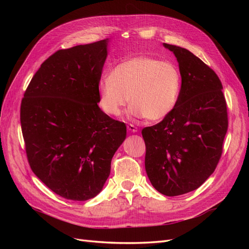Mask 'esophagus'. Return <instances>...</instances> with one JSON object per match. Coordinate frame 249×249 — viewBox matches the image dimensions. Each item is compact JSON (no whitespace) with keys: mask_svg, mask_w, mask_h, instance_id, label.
I'll return each mask as SVG.
<instances>
[{"mask_svg":"<svg viewBox=\"0 0 249 249\" xmlns=\"http://www.w3.org/2000/svg\"><path fill=\"white\" fill-rule=\"evenodd\" d=\"M127 130H129L130 132H132V133H137L138 132V129H137V126H135L134 124H127Z\"/></svg>","mask_w":249,"mask_h":249,"instance_id":"obj_1","label":"esophagus"}]
</instances>
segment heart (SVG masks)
I'll return each instance as SVG.
<instances>
[{"label":"heart","instance_id":"heart-1","mask_svg":"<svg viewBox=\"0 0 249 249\" xmlns=\"http://www.w3.org/2000/svg\"><path fill=\"white\" fill-rule=\"evenodd\" d=\"M180 87L182 77L175 63L148 56L133 57L100 80V105L107 114L118 116L130 101L133 116L159 120L176 108Z\"/></svg>","mask_w":249,"mask_h":249}]
</instances>
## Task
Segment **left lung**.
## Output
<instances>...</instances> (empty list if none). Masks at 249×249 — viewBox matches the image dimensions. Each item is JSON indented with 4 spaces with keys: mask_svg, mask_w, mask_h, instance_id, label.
<instances>
[{
    "mask_svg": "<svg viewBox=\"0 0 249 249\" xmlns=\"http://www.w3.org/2000/svg\"><path fill=\"white\" fill-rule=\"evenodd\" d=\"M182 77L176 108L142 130L145 170L157 191L177 196L197 189L214 172L228 131L227 103L215 71L190 51L163 43Z\"/></svg>",
    "mask_w": 249,
    "mask_h": 249,
    "instance_id": "8db88e82",
    "label": "left lung"
}]
</instances>
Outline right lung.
I'll use <instances>...</instances> for the list:
<instances>
[{"instance_id":"add662e5","label":"right lung","mask_w":249,"mask_h":249,"mask_svg":"<svg viewBox=\"0 0 249 249\" xmlns=\"http://www.w3.org/2000/svg\"><path fill=\"white\" fill-rule=\"evenodd\" d=\"M108 42L57 51L40 65L21 100L30 166L66 199L87 200L102 191L112 158L126 136L125 124L97 105Z\"/></svg>"}]
</instances>
